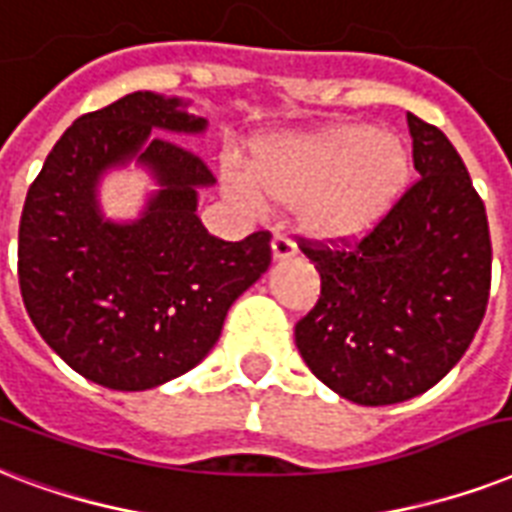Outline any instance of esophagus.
Wrapping results in <instances>:
<instances>
[{
    "label": "esophagus",
    "mask_w": 512,
    "mask_h": 512,
    "mask_svg": "<svg viewBox=\"0 0 512 512\" xmlns=\"http://www.w3.org/2000/svg\"><path fill=\"white\" fill-rule=\"evenodd\" d=\"M296 243H293L291 237L285 235H275V240H272V259L275 261H285L291 259V256H296Z\"/></svg>",
    "instance_id": "esophagus-1"
}]
</instances>
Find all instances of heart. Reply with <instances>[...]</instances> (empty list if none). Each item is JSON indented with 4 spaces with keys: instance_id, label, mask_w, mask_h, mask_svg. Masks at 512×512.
<instances>
[{
    "instance_id": "obj_1",
    "label": "heart",
    "mask_w": 512,
    "mask_h": 512,
    "mask_svg": "<svg viewBox=\"0 0 512 512\" xmlns=\"http://www.w3.org/2000/svg\"><path fill=\"white\" fill-rule=\"evenodd\" d=\"M414 173L411 149L395 133L347 122L315 133L277 136L253 149V176L227 165L224 181L248 205L269 200L299 205L312 235L352 243L371 235L406 194Z\"/></svg>"
}]
</instances>
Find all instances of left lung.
Listing matches in <instances>:
<instances>
[{"label":"left lung","mask_w":512,"mask_h":512,"mask_svg":"<svg viewBox=\"0 0 512 512\" xmlns=\"http://www.w3.org/2000/svg\"><path fill=\"white\" fill-rule=\"evenodd\" d=\"M419 181L355 248L301 243L320 299L296 347L320 382L360 406L438 384L473 342L491 285L486 208L435 125L408 114Z\"/></svg>","instance_id":"obj_1"}]
</instances>
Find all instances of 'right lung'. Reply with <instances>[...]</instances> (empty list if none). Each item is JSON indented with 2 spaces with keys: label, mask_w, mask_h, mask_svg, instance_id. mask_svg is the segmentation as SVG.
Listing matches in <instances>:
<instances>
[{
  "label": "right lung",
  "mask_w": 512,
  "mask_h": 512,
  "mask_svg": "<svg viewBox=\"0 0 512 512\" xmlns=\"http://www.w3.org/2000/svg\"><path fill=\"white\" fill-rule=\"evenodd\" d=\"M189 101L138 90L82 114L34 178L18 229V280L39 336L77 374L138 392L186 374L219 342L229 307L269 269V232L208 235V165L168 136H202ZM144 167L158 189L138 220H106L109 169Z\"/></svg>",
  "instance_id": "obj_1"
}]
</instances>
